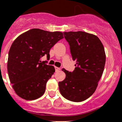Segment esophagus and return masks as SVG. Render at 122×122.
<instances>
[{"label": "esophagus", "instance_id": "obj_1", "mask_svg": "<svg viewBox=\"0 0 122 122\" xmlns=\"http://www.w3.org/2000/svg\"><path fill=\"white\" fill-rule=\"evenodd\" d=\"M55 71H58L59 70H60V69H60V68L57 67H55Z\"/></svg>", "mask_w": 122, "mask_h": 122}]
</instances>
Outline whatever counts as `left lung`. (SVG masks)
Listing matches in <instances>:
<instances>
[{"label": "left lung", "instance_id": "left-lung-1", "mask_svg": "<svg viewBox=\"0 0 122 122\" xmlns=\"http://www.w3.org/2000/svg\"><path fill=\"white\" fill-rule=\"evenodd\" d=\"M64 35L76 67L73 72L62 69L66 76L59 82V89L66 99L82 102L90 97L98 85L105 64L104 47L99 38L90 33L64 32Z\"/></svg>", "mask_w": 122, "mask_h": 122}]
</instances>
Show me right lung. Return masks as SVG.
Here are the masks:
<instances>
[{
    "mask_svg": "<svg viewBox=\"0 0 122 122\" xmlns=\"http://www.w3.org/2000/svg\"><path fill=\"white\" fill-rule=\"evenodd\" d=\"M62 32L32 29L20 35L10 47L7 69L12 87L19 97L27 101L40 97L55 67L41 62L45 55L63 38Z\"/></svg>",
    "mask_w": 122,
    "mask_h": 122,
    "instance_id": "right-lung-1",
    "label": "right lung"
}]
</instances>
